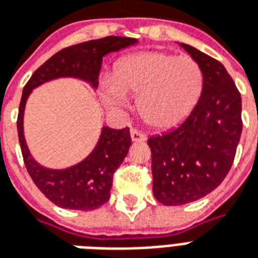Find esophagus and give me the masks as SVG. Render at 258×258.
Wrapping results in <instances>:
<instances>
[{
	"label": "esophagus",
	"mask_w": 258,
	"mask_h": 258,
	"mask_svg": "<svg viewBox=\"0 0 258 258\" xmlns=\"http://www.w3.org/2000/svg\"><path fill=\"white\" fill-rule=\"evenodd\" d=\"M131 139H133V142H142L146 139V135L142 134V133H139L138 130H131Z\"/></svg>",
	"instance_id": "esophagus-1"
}]
</instances>
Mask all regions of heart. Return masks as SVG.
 Here are the masks:
<instances>
[{"label":"heart","mask_w":258,"mask_h":258,"mask_svg":"<svg viewBox=\"0 0 258 258\" xmlns=\"http://www.w3.org/2000/svg\"><path fill=\"white\" fill-rule=\"evenodd\" d=\"M202 87L204 74L194 58L146 51L120 61L113 76H106L101 83L100 95L112 110H124L130 95H138L142 119L154 128L165 130L191 113Z\"/></svg>","instance_id":"obj_1"}]
</instances>
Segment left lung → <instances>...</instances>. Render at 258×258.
I'll return each instance as SVG.
<instances>
[{"label":"left lung","mask_w":258,"mask_h":258,"mask_svg":"<svg viewBox=\"0 0 258 258\" xmlns=\"http://www.w3.org/2000/svg\"><path fill=\"white\" fill-rule=\"evenodd\" d=\"M197 61L204 87L184 121L148 139L153 194L169 207L205 197L230 171L242 133V100L227 70L196 47L179 43Z\"/></svg>","instance_id":"8db88e82"}]
</instances>
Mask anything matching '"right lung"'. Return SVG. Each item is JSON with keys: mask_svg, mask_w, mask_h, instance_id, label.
<instances>
[{"mask_svg": "<svg viewBox=\"0 0 258 258\" xmlns=\"http://www.w3.org/2000/svg\"><path fill=\"white\" fill-rule=\"evenodd\" d=\"M138 39L106 37L66 47L38 68L23 89L17 116V134L23 160L30 176L43 196L54 205L74 211H94L109 200L114 171L120 167L131 146L130 128H101L98 142L81 163L64 169L43 167L32 157L24 138V110L30 94L43 83L75 78L97 89L102 57L137 45Z\"/></svg>", "mask_w": 258, "mask_h": 258, "instance_id": "add662e5", "label": "right lung"}]
</instances>
